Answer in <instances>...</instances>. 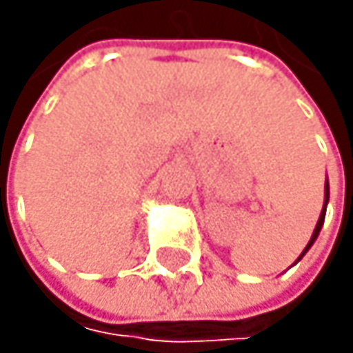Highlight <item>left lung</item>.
<instances>
[{
    "instance_id": "1",
    "label": "left lung",
    "mask_w": 353,
    "mask_h": 353,
    "mask_svg": "<svg viewBox=\"0 0 353 353\" xmlns=\"http://www.w3.org/2000/svg\"><path fill=\"white\" fill-rule=\"evenodd\" d=\"M326 203H328V184H326V199H324V210H322V214H320V220H318V224H316V230H314V235H311V241L307 243V248L303 250V254L301 256H305V252L311 248V243H314L316 239H318V235H320V228H322V224H324V216H326ZM299 256V259H301Z\"/></svg>"
}]
</instances>
